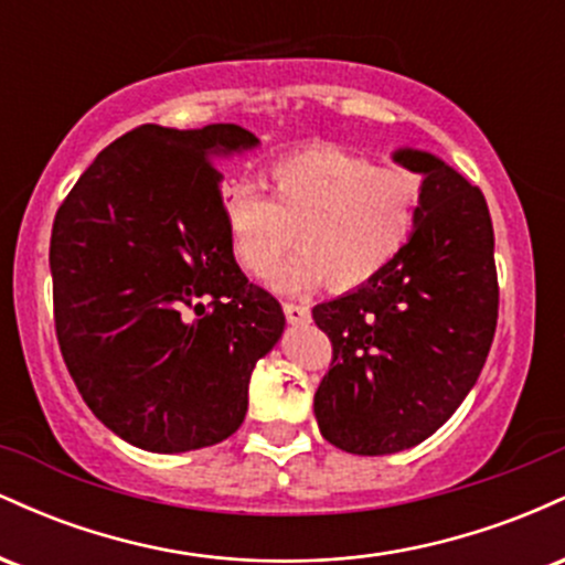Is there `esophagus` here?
Masks as SVG:
<instances>
[{
    "label": "esophagus",
    "instance_id": "34e87169",
    "mask_svg": "<svg viewBox=\"0 0 565 565\" xmlns=\"http://www.w3.org/2000/svg\"><path fill=\"white\" fill-rule=\"evenodd\" d=\"M284 313H287L289 323H308L310 321V308L300 302H284Z\"/></svg>",
    "mask_w": 565,
    "mask_h": 565
}]
</instances>
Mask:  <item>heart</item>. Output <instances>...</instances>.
Returning a JSON list of instances; mask_svg holds the SVG:
<instances>
[{
    "label": "heart",
    "mask_w": 565,
    "mask_h": 565,
    "mask_svg": "<svg viewBox=\"0 0 565 565\" xmlns=\"http://www.w3.org/2000/svg\"><path fill=\"white\" fill-rule=\"evenodd\" d=\"M268 178L270 199L246 183L225 188L223 220L233 257L255 278L274 274L297 238L302 252L274 276L281 291L364 287L417 231L423 178L401 164L310 148L276 161Z\"/></svg>",
    "instance_id": "b5f03b06"
}]
</instances>
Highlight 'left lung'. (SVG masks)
I'll return each instance as SVG.
<instances>
[{
    "label": "left lung",
    "instance_id": "obj_1",
    "mask_svg": "<svg viewBox=\"0 0 565 565\" xmlns=\"http://www.w3.org/2000/svg\"><path fill=\"white\" fill-rule=\"evenodd\" d=\"M423 174L412 242L374 281L313 308L332 364L313 398L337 449L382 457L430 438L476 385L494 340V228L481 188L425 151L393 153Z\"/></svg>",
    "mask_w": 565,
    "mask_h": 565
}]
</instances>
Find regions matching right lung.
<instances>
[{"label": "right lung", "mask_w": 565, "mask_h": 565, "mask_svg": "<svg viewBox=\"0 0 565 565\" xmlns=\"http://www.w3.org/2000/svg\"><path fill=\"white\" fill-rule=\"evenodd\" d=\"M257 142L238 125H142L97 153L55 215L57 345L84 404L138 449L233 436L252 369L284 332L281 305L233 257L215 167Z\"/></svg>", "instance_id": "obj_1"}]
</instances>
